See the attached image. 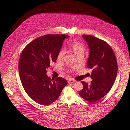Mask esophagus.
I'll return each instance as SVG.
<instances>
[{
    "instance_id": "34e87169",
    "label": "esophagus",
    "mask_w": 130,
    "mask_h": 130,
    "mask_svg": "<svg viewBox=\"0 0 130 130\" xmlns=\"http://www.w3.org/2000/svg\"><path fill=\"white\" fill-rule=\"evenodd\" d=\"M75 82H76L75 80H73V79H70L68 80V84H72V83H75Z\"/></svg>"
}]
</instances>
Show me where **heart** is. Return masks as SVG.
Returning <instances> with one entry per match:
<instances>
[{
    "label": "heart",
    "instance_id": "heart-1",
    "mask_svg": "<svg viewBox=\"0 0 130 130\" xmlns=\"http://www.w3.org/2000/svg\"><path fill=\"white\" fill-rule=\"evenodd\" d=\"M70 49L72 50V51L75 54L76 56H78L81 54H84L85 49L83 45L81 44L80 43L77 42V41H74L73 42L70 46ZM65 51L64 50H61L57 56V58L58 60H62L65 55Z\"/></svg>",
    "mask_w": 130,
    "mask_h": 130
}]
</instances>
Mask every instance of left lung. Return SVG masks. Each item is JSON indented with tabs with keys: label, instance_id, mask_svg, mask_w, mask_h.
Returning a JSON list of instances; mask_svg holds the SVG:
<instances>
[{
	"label": "left lung",
	"instance_id": "8db88e82",
	"mask_svg": "<svg viewBox=\"0 0 130 130\" xmlns=\"http://www.w3.org/2000/svg\"><path fill=\"white\" fill-rule=\"evenodd\" d=\"M87 43L89 56L87 67L92 69L90 85L82 81L83 88L80 96L90 102H95L105 96L112 87L116 80L118 66L115 53L105 41L90 35H83Z\"/></svg>",
	"mask_w": 130,
	"mask_h": 130
}]
</instances>
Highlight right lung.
<instances>
[{
    "mask_svg": "<svg viewBox=\"0 0 130 130\" xmlns=\"http://www.w3.org/2000/svg\"><path fill=\"white\" fill-rule=\"evenodd\" d=\"M69 36L47 34L35 39L23 50L19 60L20 77L28 96L35 102L48 105L57 100L67 84L64 78L51 79L46 69L56 62L63 41Z\"/></svg>",
    "mask_w": 130,
    "mask_h": 130,
    "instance_id": "obj_1",
    "label": "right lung"
}]
</instances>
